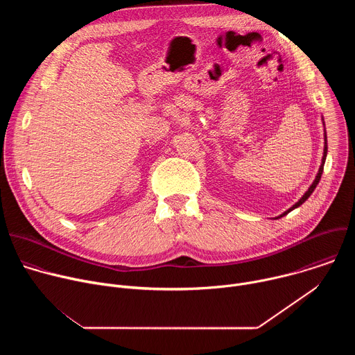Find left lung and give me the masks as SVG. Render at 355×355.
Instances as JSON below:
<instances>
[{
  "instance_id": "obj_1",
  "label": "left lung",
  "mask_w": 355,
  "mask_h": 355,
  "mask_svg": "<svg viewBox=\"0 0 355 355\" xmlns=\"http://www.w3.org/2000/svg\"><path fill=\"white\" fill-rule=\"evenodd\" d=\"M322 122H323V126H324V119L322 118ZM326 156H327V136H326V128H324V148H323V157H322V164H320V167H319V171H318V174H316V177H315V180H313V182H312V185L308 188V191L302 195V198L296 202L295 205H292L288 211H285L282 215H279V216H277L275 219H279V218H282V216H285V215H288L291 211H293L295 208H297V207H300L303 202H305L312 193H313V191H315V188L318 187V184H319V181H320V178H322V174H323V167H324V162H326Z\"/></svg>"
}]
</instances>
